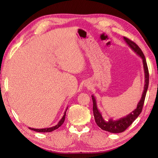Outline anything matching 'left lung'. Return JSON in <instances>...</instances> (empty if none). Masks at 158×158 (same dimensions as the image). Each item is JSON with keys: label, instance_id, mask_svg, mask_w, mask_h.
<instances>
[{"label": "left lung", "instance_id": "8db88e82", "mask_svg": "<svg viewBox=\"0 0 158 158\" xmlns=\"http://www.w3.org/2000/svg\"><path fill=\"white\" fill-rule=\"evenodd\" d=\"M124 40L126 42L128 46H129L131 49H132L134 52H135L138 56H139L141 59H142L143 65V70H144V77H145V82H144V87H143V91L141 95V98L140 101L137 104V108L135 110L132 111L131 113H130L127 116L125 117H123L121 118L118 120H113L112 118L109 119L108 121H106L103 118L102 116L100 111L98 110L97 102H96V99L94 97V95H92V100L93 103V115H94L95 121L97 125L100 127L102 130L107 131V132H111V133H120L123 132L127 129V128L130 126V125L132 123L135 121V119L139 116V115L141 114V111H142V108L143 106L144 100H145L147 90H148V83H149V74H148V66H147L146 60L145 56H144L142 51L139 47L138 45L135 43V42L130 40L127 37H123Z\"/></svg>", "mask_w": 158, "mask_h": 158}]
</instances>
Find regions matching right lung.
<instances>
[{"instance_id":"obj_1","label":"right lung","mask_w":158,"mask_h":158,"mask_svg":"<svg viewBox=\"0 0 158 158\" xmlns=\"http://www.w3.org/2000/svg\"><path fill=\"white\" fill-rule=\"evenodd\" d=\"M68 108L67 107L65 111L64 112V115L62 117V118L60 120V121L58 123V124L56 125H55V126H53L52 127H47V128H42V129H35V128H31V127H29V129L32 130L33 131H35V132H52V131L58 129V127H60L61 125H63V123H64V121H65V116H66V111L68 110Z\"/></svg>"}]
</instances>
